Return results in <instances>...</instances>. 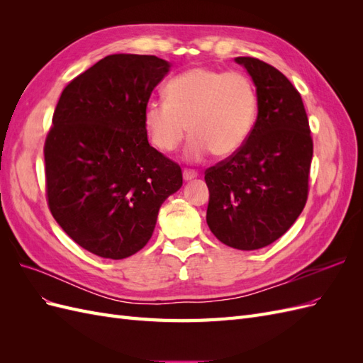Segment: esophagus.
I'll use <instances>...</instances> for the list:
<instances>
[{
    "label": "esophagus",
    "mask_w": 363,
    "mask_h": 363,
    "mask_svg": "<svg viewBox=\"0 0 363 363\" xmlns=\"http://www.w3.org/2000/svg\"><path fill=\"white\" fill-rule=\"evenodd\" d=\"M196 177V171H194V169H184L183 171V179L188 182V180H192V179H195Z\"/></svg>",
    "instance_id": "1"
}]
</instances>
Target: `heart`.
I'll use <instances>...</instances> for the list:
<instances>
[{
	"instance_id": "1",
	"label": "heart",
	"mask_w": 363,
	"mask_h": 363,
	"mask_svg": "<svg viewBox=\"0 0 363 363\" xmlns=\"http://www.w3.org/2000/svg\"><path fill=\"white\" fill-rule=\"evenodd\" d=\"M164 95L144 107L147 135L162 152L177 150L189 127L188 159L200 160L211 151L216 157H228L255 130L259 94L244 72L194 68L171 79Z\"/></svg>"
}]
</instances>
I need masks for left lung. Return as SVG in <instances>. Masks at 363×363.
Wrapping results in <instances>:
<instances>
[{
	"label": "left lung",
	"mask_w": 363,
	"mask_h": 363,
	"mask_svg": "<svg viewBox=\"0 0 363 363\" xmlns=\"http://www.w3.org/2000/svg\"><path fill=\"white\" fill-rule=\"evenodd\" d=\"M259 94L255 130L233 156L207 168V225L223 244L259 250L288 232L309 195L313 140L300 92L279 69L236 57Z\"/></svg>",
	"instance_id": "8db88e82"
}]
</instances>
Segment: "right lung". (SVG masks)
I'll return each mask as SVG.
<instances>
[{
  "instance_id": "add662e5",
  "label": "right lung",
  "mask_w": 363,
  "mask_h": 363,
  "mask_svg": "<svg viewBox=\"0 0 363 363\" xmlns=\"http://www.w3.org/2000/svg\"><path fill=\"white\" fill-rule=\"evenodd\" d=\"M169 63L112 54L65 87L48 131L50 212L74 242L125 259L155 232L162 203L183 184L179 163L148 144L144 107Z\"/></svg>"
}]
</instances>
